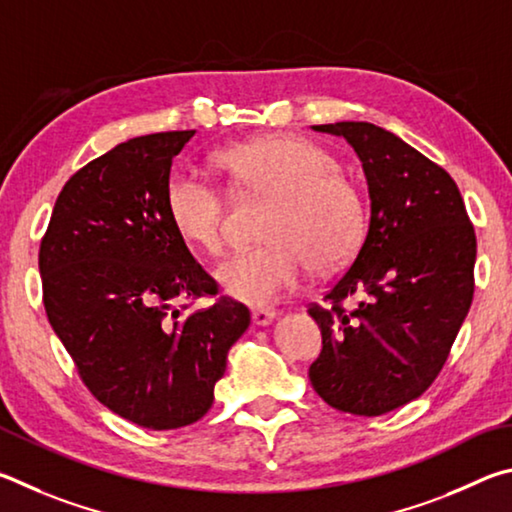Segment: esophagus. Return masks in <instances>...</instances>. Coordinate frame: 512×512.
I'll return each mask as SVG.
<instances>
[{
  "instance_id": "34e87169",
  "label": "esophagus",
  "mask_w": 512,
  "mask_h": 512,
  "mask_svg": "<svg viewBox=\"0 0 512 512\" xmlns=\"http://www.w3.org/2000/svg\"><path fill=\"white\" fill-rule=\"evenodd\" d=\"M274 317H276V312L272 308H254V310H251V321H254V326L272 324Z\"/></svg>"
}]
</instances>
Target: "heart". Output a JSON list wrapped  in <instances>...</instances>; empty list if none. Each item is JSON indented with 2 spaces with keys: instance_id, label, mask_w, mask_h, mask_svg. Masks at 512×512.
<instances>
[{
  "instance_id": "obj_1",
  "label": "heart",
  "mask_w": 512,
  "mask_h": 512,
  "mask_svg": "<svg viewBox=\"0 0 512 512\" xmlns=\"http://www.w3.org/2000/svg\"><path fill=\"white\" fill-rule=\"evenodd\" d=\"M218 164L242 200H270L261 229L265 245L238 251L215 274L231 299L270 306L297 288L308 267L333 272L362 247L369 229L364 191L339 170L328 148L297 134H272L231 143L220 150ZM166 204L188 245L220 254L231 206L213 179L195 168L175 170Z\"/></svg>"
}]
</instances>
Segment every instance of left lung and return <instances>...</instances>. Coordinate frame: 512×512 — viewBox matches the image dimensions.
I'll return each mask as SVG.
<instances>
[{"label":"left lung","mask_w":512,"mask_h":512,"mask_svg":"<svg viewBox=\"0 0 512 512\" xmlns=\"http://www.w3.org/2000/svg\"><path fill=\"white\" fill-rule=\"evenodd\" d=\"M315 130L357 152L371 222L326 306L308 308L324 344L308 375L330 407L382 416L441 373L472 303L477 236L450 173L393 132L364 121ZM346 298L358 303L346 309Z\"/></svg>","instance_id":"1"}]
</instances>
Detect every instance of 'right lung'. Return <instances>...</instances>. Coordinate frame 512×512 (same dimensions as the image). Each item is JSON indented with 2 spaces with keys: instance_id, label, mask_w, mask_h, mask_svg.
<instances>
[{
  "instance_id": "right-lung-1",
  "label": "right lung",
  "mask_w": 512,
  "mask_h": 512,
  "mask_svg": "<svg viewBox=\"0 0 512 512\" xmlns=\"http://www.w3.org/2000/svg\"><path fill=\"white\" fill-rule=\"evenodd\" d=\"M195 130L134 137L69 177L40 242L42 301L92 396L146 429H177L213 405V387L249 310L215 297L170 222L173 157ZM182 302V307L176 303Z\"/></svg>"
}]
</instances>
